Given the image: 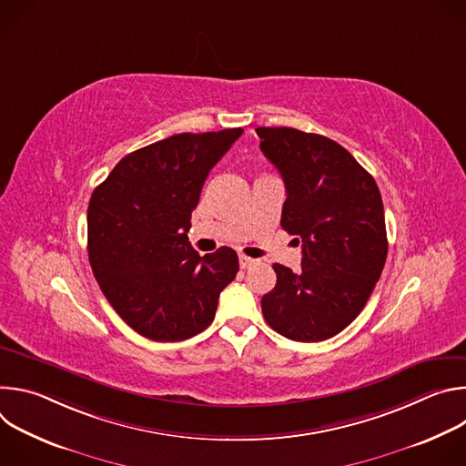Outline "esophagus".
Listing matches in <instances>:
<instances>
[{
  "instance_id": "1",
  "label": "esophagus",
  "mask_w": 466,
  "mask_h": 466,
  "mask_svg": "<svg viewBox=\"0 0 466 466\" xmlns=\"http://www.w3.org/2000/svg\"><path fill=\"white\" fill-rule=\"evenodd\" d=\"M256 263H258V259H254V258H248L245 254L239 256V268L241 269H248V268H252V265H256Z\"/></svg>"
}]
</instances>
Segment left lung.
<instances>
[{
	"instance_id": "left-lung-1",
	"label": "left lung",
	"mask_w": 466,
	"mask_h": 466,
	"mask_svg": "<svg viewBox=\"0 0 466 466\" xmlns=\"http://www.w3.org/2000/svg\"><path fill=\"white\" fill-rule=\"evenodd\" d=\"M259 149L280 171L288 198L280 225L302 241L300 269L275 263L277 286L261 311L280 336L334 338L365 308L387 258L380 189L338 142L291 127H258Z\"/></svg>"
}]
</instances>
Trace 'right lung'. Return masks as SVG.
Listing matches in <instances>:
<instances>
[{
	"mask_svg": "<svg viewBox=\"0 0 466 466\" xmlns=\"http://www.w3.org/2000/svg\"><path fill=\"white\" fill-rule=\"evenodd\" d=\"M243 128L169 137L121 158L88 205V259L116 313L153 341H184L216 317L236 250L198 256L191 212L210 169Z\"/></svg>",
	"mask_w": 466,
	"mask_h": 466,
	"instance_id": "1",
	"label": "right lung"
}]
</instances>
